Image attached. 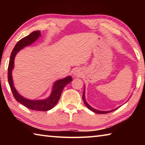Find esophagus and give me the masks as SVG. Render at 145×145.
<instances>
[{
  "instance_id": "obj_1",
  "label": "esophagus",
  "mask_w": 145,
  "mask_h": 145,
  "mask_svg": "<svg viewBox=\"0 0 145 145\" xmlns=\"http://www.w3.org/2000/svg\"><path fill=\"white\" fill-rule=\"evenodd\" d=\"M81 75V73H80V72H78V70H75L74 72H73V75L75 76H79Z\"/></svg>"
}]
</instances>
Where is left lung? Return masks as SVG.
I'll list each match as a JSON object with an SVG mask.
<instances>
[{
	"instance_id": "1",
	"label": "left lung",
	"mask_w": 145,
	"mask_h": 145,
	"mask_svg": "<svg viewBox=\"0 0 145 145\" xmlns=\"http://www.w3.org/2000/svg\"><path fill=\"white\" fill-rule=\"evenodd\" d=\"M82 99L83 100H84V104L86 105V106L88 109H89L90 111H91L94 112H96V113L98 114H107V113H109V112H111L112 111H115V110H116L117 109H118L120 107H118L116 109H114L113 110H111V111H99V110H97V109H95L94 108H93L92 107H91L90 105L88 104L87 102L86 101V99H85V89H84V93H83V95H82Z\"/></svg>"
}]
</instances>
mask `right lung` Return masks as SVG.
Segmentation results:
<instances>
[{
  "instance_id": "obj_1",
  "label": "right lung",
  "mask_w": 145,
  "mask_h": 145,
  "mask_svg": "<svg viewBox=\"0 0 145 145\" xmlns=\"http://www.w3.org/2000/svg\"><path fill=\"white\" fill-rule=\"evenodd\" d=\"M41 36V33L40 31H36L31 33L28 36L21 39L18 41L16 45L14 46L9 59V66H8V82L10 86L11 91L13 93V97L16 99L17 102H18L24 105L26 107L31 109L34 111H46L55 106L58 102L60 99L61 93H62L64 88L68 83H70L72 80V78L70 76L62 78V79L57 80L56 81L53 85L52 90L51 94L47 99L43 100H29L23 97L18 93L16 90L13 84V77H12V71L14 68V57L21 49L24 48L25 46H29L33 43L34 41L38 40V38Z\"/></svg>"
}]
</instances>
